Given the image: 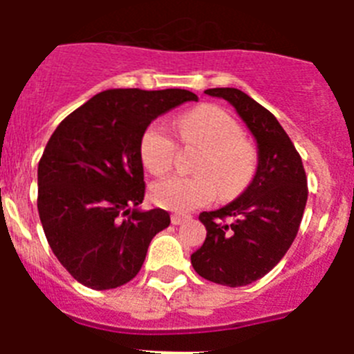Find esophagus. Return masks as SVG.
Segmentation results:
<instances>
[{
	"instance_id": "obj_1",
	"label": "esophagus",
	"mask_w": 354,
	"mask_h": 354,
	"mask_svg": "<svg viewBox=\"0 0 354 354\" xmlns=\"http://www.w3.org/2000/svg\"><path fill=\"white\" fill-rule=\"evenodd\" d=\"M189 220H192V216H187V214H171V223L174 225L187 223Z\"/></svg>"
}]
</instances>
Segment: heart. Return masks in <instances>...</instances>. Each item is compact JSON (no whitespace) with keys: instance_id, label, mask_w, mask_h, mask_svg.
<instances>
[{"instance_id":"obj_1","label":"heart","mask_w":354,"mask_h":354,"mask_svg":"<svg viewBox=\"0 0 354 354\" xmlns=\"http://www.w3.org/2000/svg\"><path fill=\"white\" fill-rule=\"evenodd\" d=\"M183 145L198 147L195 175H174L156 183L150 196L159 207L177 212L193 211L221 198H234L252 183L257 152L241 136L234 117L214 104L198 106L177 118ZM177 142L162 124H150L140 138V159L152 175H165L174 167Z\"/></svg>"}]
</instances>
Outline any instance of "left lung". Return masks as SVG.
I'll return each mask as SVG.
<instances>
[{"mask_svg": "<svg viewBox=\"0 0 354 354\" xmlns=\"http://www.w3.org/2000/svg\"><path fill=\"white\" fill-rule=\"evenodd\" d=\"M236 108L257 140L259 167L246 192L218 211L200 212L204 245L192 255L209 282L241 287L270 273L292 245L308 187L301 156L271 111L237 88H209Z\"/></svg>", "mask_w": 354, "mask_h": 354, "instance_id": "8db88e82", "label": "left lung"}]
</instances>
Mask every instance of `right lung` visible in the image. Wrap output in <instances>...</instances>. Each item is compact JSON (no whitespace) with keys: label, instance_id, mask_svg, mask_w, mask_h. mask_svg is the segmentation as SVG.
Segmentation results:
<instances>
[{"label":"right lung","instance_id":"add662e5","mask_svg":"<svg viewBox=\"0 0 354 354\" xmlns=\"http://www.w3.org/2000/svg\"><path fill=\"white\" fill-rule=\"evenodd\" d=\"M187 101L198 97L180 88L106 90L51 134L39 161L37 207L53 253L83 286L131 282L152 237L170 225L162 209H136L145 196L140 138Z\"/></svg>","mask_w":354,"mask_h":354}]
</instances>
